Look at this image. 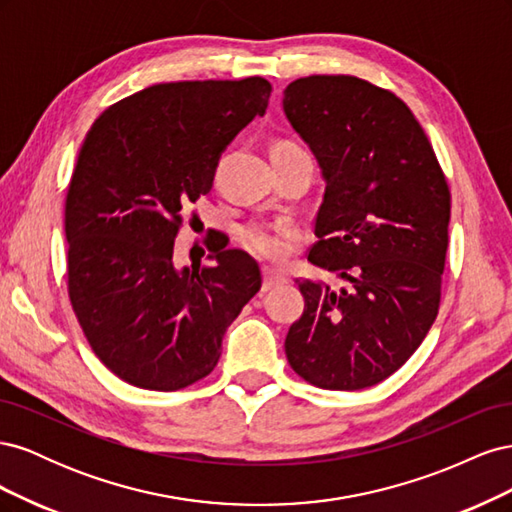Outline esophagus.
Masks as SVG:
<instances>
[{
  "label": "esophagus",
  "instance_id": "obj_1",
  "mask_svg": "<svg viewBox=\"0 0 512 512\" xmlns=\"http://www.w3.org/2000/svg\"><path fill=\"white\" fill-rule=\"evenodd\" d=\"M262 277H265V280H262V290H271L275 286H282V284L288 282L284 273L275 271V269H269V267L265 269V273H262Z\"/></svg>",
  "mask_w": 512,
  "mask_h": 512
}]
</instances>
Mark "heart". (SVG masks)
I'll return each instance as SVG.
<instances>
[{"label": "heart", "mask_w": 512, "mask_h": 512, "mask_svg": "<svg viewBox=\"0 0 512 512\" xmlns=\"http://www.w3.org/2000/svg\"><path fill=\"white\" fill-rule=\"evenodd\" d=\"M277 147H286V145H277ZM292 237V230L288 226H252L247 228L245 239L250 243L254 252L267 258H280L288 250V241Z\"/></svg>", "instance_id": "heart-1"}]
</instances>
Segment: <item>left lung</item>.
Returning a JSON list of instances; mask_svg holds the SVG:
<instances>
[{"instance_id": "obj_1", "label": "left lung", "mask_w": 512, "mask_h": 512, "mask_svg": "<svg viewBox=\"0 0 512 512\" xmlns=\"http://www.w3.org/2000/svg\"><path fill=\"white\" fill-rule=\"evenodd\" d=\"M282 106L324 181L307 260L344 280H297L305 309L286 335L288 363L320 389H367L410 359L438 316L451 194L391 91L314 74L292 81Z\"/></svg>"}]
</instances>
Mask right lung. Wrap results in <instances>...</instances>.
<instances>
[{"label": "right lung", "mask_w": 512, "mask_h": 512, "mask_svg": "<svg viewBox=\"0 0 512 512\" xmlns=\"http://www.w3.org/2000/svg\"><path fill=\"white\" fill-rule=\"evenodd\" d=\"M269 96L260 76L162 83L108 106L85 136L66 198L68 292L98 359L138 389L209 376L260 290L250 254L215 239L211 265L188 269L175 239L181 211L211 190L224 149Z\"/></svg>", "instance_id": "obj_1"}]
</instances>
